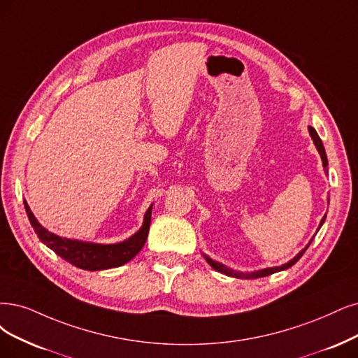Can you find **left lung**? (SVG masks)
Instances as JSON below:
<instances>
[{"mask_svg": "<svg viewBox=\"0 0 358 358\" xmlns=\"http://www.w3.org/2000/svg\"><path fill=\"white\" fill-rule=\"evenodd\" d=\"M308 129H310V134H311V138H313V141H314V144H315V148H317V150H319V153H320V156H322L323 166H324V169L327 171V157H326V152H324V148H323V143H322L319 134H317L315 129H314L313 127H308ZM324 220H326V215L323 217V220H322V222H320V227H322V224L324 222ZM320 227H319V230H320ZM310 243H311V242H310ZM310 243H308V246H310ZM308 246H307L306 249H302L301 252H299L294 259H290L287 264H283V266H280V267L264 268V270H259V271H255V273H250V274L236 273V271H233V270H230V268H227V267H224L222 264L215 262V261H213V259L208 258V257H206V261L209 262L210 267L215 268L217 271H220V273H222V274H226V275H230V277H249V279H259V277H266V275L274 274V273H277V271H282V270H286V268H289V267H292L296 261H299V258H301V257L303 255V252H306V250L308 249Z\"/></svg>", "mask_w": 358, "mask_h": 358, "instance_id": "1", "label": "left lung"}]
</instances>
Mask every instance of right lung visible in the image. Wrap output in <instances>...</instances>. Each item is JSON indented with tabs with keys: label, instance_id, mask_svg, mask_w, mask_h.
Segmentation results:
<instances>
[{
	"label": "right lung",
	"instance_id": "right-lung-1",
	"mask_svg": "<svg viewBox=\"0 0 358 358\" xmlns=\"http://www.w3.org/2000/svg\"><path fill=\"white\" fill-rule=\"evenodd\" d=\"M24 209L31 226L34 227L38 239L45 243L52 252H56L60 258L68 261L72 266L88 270V271H99L106 268H113L124 266L125 262L134 258L148 239L150 221H152V206L148 209L144 215L143 227L132 236L128 241L115 243V245H99V243H84L71 239H62V237L47 231L41 224L36 221L28 203L24 202Z\"/></svg>",
	"mask_w": 358,
	"mask_h": 358
}]
</instances>
